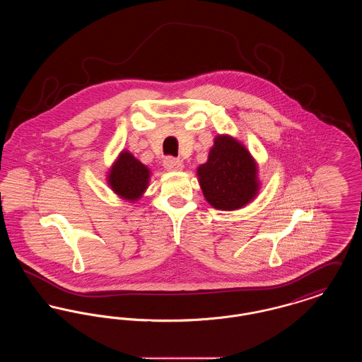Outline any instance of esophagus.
Returning a JSON list of instances; mask_svg holds the SVG:
<instances>
[{
  "label": "esophagus",
  "mask_w": 362,
  "mask_h": 362,
  "mask_svg": "<svg viewBox=\"0 0 362 362\" xmlns=\"http://www.w3.org/2000/svg\"><path fill=\"white\" fill-rule=\"evenodd\" d=\"M164 168L167 170V171H180V170H183V163L180 161V160H177V158H175L173 156H170V157H167L165 160H164Z\"/></svg>",
  "instance_id": "obj_1"
}]
</instances>
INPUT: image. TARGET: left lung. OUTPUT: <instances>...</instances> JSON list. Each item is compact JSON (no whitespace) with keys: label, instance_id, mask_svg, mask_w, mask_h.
<instances>
[{"label":"left lung","instance_id":"left-lung-1","mask_svg":"<svg viewBox=\"0 0 362 362\" xmlns=\"http://www.w3.org/2000/svg\"><path fill=\"white\" fill-rule=\"evenodd\" d=\"M197 173L204 197L214 209H240L258 194L257 163L233 137L214 138L209 158L198 167Z\"/></svg>","mask_w":362,"mask_h":362}]
</instances>
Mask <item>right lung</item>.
<instances>
[{
    "instance_id": "right-lung-1",
    "label": "right lung",
    "mask_w": 362,
    "mask_h": 362,
    "mask_svg": "<svg viewBox=\"0 0 362 362\" xmlns=\"http://www.w3.org/2000/svg\"><path fill=\"white\" fill-rule=\"evenodd\" d=\"M151 171L130 152L123 151L108 173V185L123 199L137 201L148 189Z\"/></svg>"
}]
</instances>
